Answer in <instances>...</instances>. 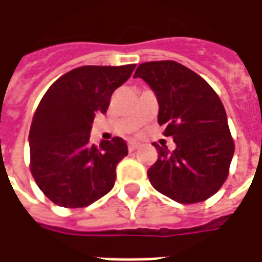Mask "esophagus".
Segmentation results:
<instances>
[{
	"mask_svg": "<svg viewBox=\"0 0 262 262\" xmlns=\"http://www.w3.org/2000/svg\"><path fill=\"white\" fill-rule=\"evenodd\" d=\"M127 147H129V151H135V150L139 147V143L130 142V143H129V146H127Z\"/></svg>",
	"mask_w": 262,
	"mask_h": 262,
	"instance_id": "esophagus-1",
	"label": "esophagus"
}]
</instances>
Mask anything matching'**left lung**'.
<instances>
[{"label": "left lung", "mask_w": 262, "mask_h": 262, "mask_svg": "<svg viewBox=\"0 0 262 262\" xmlns=\"http://www.w3.org/2000/svg\"><path fill=\"white\" fill-rule=\"evenodd\" d=\"M156 92L159 125L176 150L154 144L159 159L147 171L160 193L180 203L206 201L229 176L234 142L219 95L201 75L174 60L147 61L136 69Z\"/></svg>", "instance_id": "obj_1"}]
</instances>
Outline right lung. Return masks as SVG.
I'll list each match as a JSON object with an SVG mask.
<instances>
[{"label": "right lung", "mask_w": 262, "mask_h": 262, "mask_svg": "<svg viewBox=\"0 0 262 262\" xmlns=\"http://www.w3.org/2000/svg\"><path fill=\"white\" fill-rule=\"evenodd\" d=\"M136 64L82 66L50 85L37 105L29 132L31 172L56 205L84 208L114 188L116 165L127 156L120 137L90 143L97 112L108 111L116 88Z\"/></svg>", "instance_id": "right-lung-1"}]
</instances>
